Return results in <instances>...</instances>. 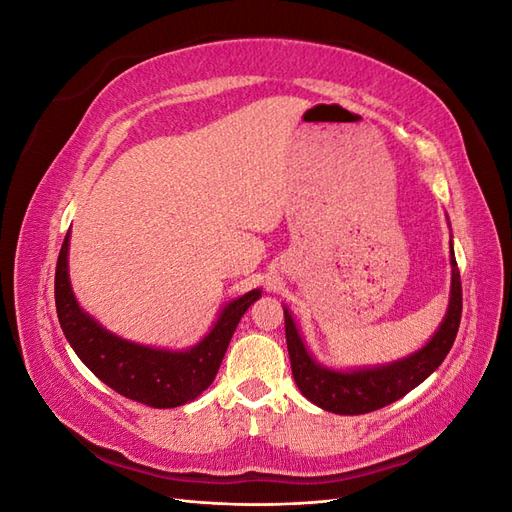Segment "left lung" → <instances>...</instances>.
Segmentation results:
<instances>
[{
    "label": "left lung",
    "instance_id": "8db88e82",
    "mask_svg": "<svg viewBox=\"0 0 512 512\" xmlns=\"http://www.w3.org/2000/svg\"><path fill=\"white\" fill-rule=\"evenodd\" d=\"M448 245H451V297H448L444 320L423 348L404 356V359L356 369H333L322 365L307 350L297 322H294L288 307H284L292 376L299 391L312 404L327 412L348 416L374 412L416 389L442 365L448 350L453 348L461 320V277L453 250V235Z\"/></svg>",
    "mask_w": 512,
    "mask_h": 512
}]
</instances>
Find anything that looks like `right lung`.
Returning a JSON list of instances; mask_svg holds the SVG:
<instances>
[{"label": "right lung", "instance_id": "add662e5", "mask_svg": "<svg viewBox=\"0 0 512 512\" xmlns=\"http://www.w3.org/2000/svg\"><path fill=\"white\" fill-rule=\"evenodd\" d=\"M70 230L55 269V305L64 335L76 356L119 395L151 408H177L209 389L241 316L262 290L228 301L209 333L188 350L153 348L123 339L89 316L74 297L68 269Z\"/></svg>", "mask_w": 512, "mask_h": 512}]
</instances>
